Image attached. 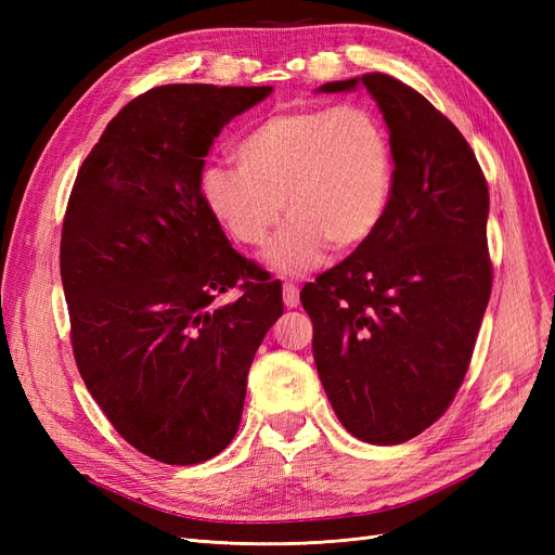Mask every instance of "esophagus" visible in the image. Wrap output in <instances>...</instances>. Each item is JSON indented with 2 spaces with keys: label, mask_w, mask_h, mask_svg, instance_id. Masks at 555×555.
<instances>
[{
  "label": "esophagus",
  "mask_w": 555,
  "mask_h": 555,
  "mask_svg": "<svg viewBox=\"0 0 555 555\" xmlns=\"http://www.w3.org/2000/svg\"><path fill=\"white\" fill-rule=\"evenodd\" d=\"M282 298H284V306H287V308H296V306H298V284L284 282Z\"/></svg>",
  "instance_id": "esophagus-1"
}]
</instances>
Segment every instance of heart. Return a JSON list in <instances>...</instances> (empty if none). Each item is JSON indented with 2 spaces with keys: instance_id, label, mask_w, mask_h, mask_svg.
<instances>
[{
  "instance_id": "obj_1",
  "label": "heart",
  "mask_w": 555,
  "mask_h": 555,
  "mask_svg": "<svg viewBox=\"0 0 555 555\" xmlns=\"http://www.w3.org/2000/svg\"><path fill=\"white\" fill-rule=\"evenodd\" d=\"M238 169L208 166L201 196L233 241L261 247L280 273H304L326 245L349 251L373 236L393 190V150L379 117L361 106L296 108L266 117L233 150Z\"/></svg>"
}]
</instances>
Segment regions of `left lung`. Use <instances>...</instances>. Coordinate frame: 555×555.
Here are the masks:
<instances>
[{
    "instance_id": "8db88e82",
    "label": "left lung",
    "mask_w": 555,
    "mask_h": 555,
    "mask_svg": "<svg viewBox=\"0 0 555 555\" xmlns=\"http://www.w3.org/2000/svg\"><path fill=\"white\" fill-rule=\"evenodd\" d=\"M377 102L393 150V190L375 233L308 282L319 379L340 424L371 444L416 438L465 379L493 287L489 184L463 133L389 76L333 80Z\"/></svg>"
}]
</instances>
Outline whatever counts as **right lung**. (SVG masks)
<instances>
[{"label": "right lung", "mask_w": 555, "mask_h": 555, "mask_svg": "<svg viewBox=\"0 0 555 555\" xmlns=\"http://www.w3.org/2000/svg\"><path fill=\"white\" fill-rule=\"evenodd\" d=\"M273 88L162 86L108 122L66 204L60 273L74 359L113 428L194 465L236 435L251 359L282 287L227 241L201 196L224 125ZM238 286L229 307L211 300Z\"/></svg>", "instance_id": "obj_1"}]
</instances>
